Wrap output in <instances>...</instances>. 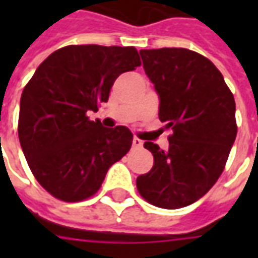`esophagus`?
Here are the masks:
<instances>
[{
    "label": "esophagus",
    "instance_id": "esophagus-1",
    "mask_svg": "<svg viewBox=\"0 0 258 258\" xmlns=\"http://www.w3.org/2000/svg\"><path fill=\"white\" fill-rule=\"evenodd\" d=\"M142 145H144L142 140H140V138L134 137V140H133V146H134V148H142Z\"/></svg>",
    "mask_w": 258,
    "mask_h": 258
}]
</instances>
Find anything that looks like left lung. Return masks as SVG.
<instances>
[{"mask_svg":"<svg viewBox=\"0 0 258 258\" xmlns=\"http://www.w3.org/2000/svg\"><path fill=\"white\" fill-rule=\"evenodd\" d=\"M140 55L160 99L159 118L173 134L167 151L144 144L153 167L137 178V188L151 205L181 209L207 194L225 167L238 131L235 99L220 70L200 53L160 48Z\"/></svg>","mask_w":258,"mask_h":258,"instance_id":"1","label":"left lung"}]
</instances>
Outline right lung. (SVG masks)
<instances>
[{
  "label": "right lung",
  "instance_id": "add662e5",
  "mask_svg": "<svg viewBox=\"0 0 258 258\" xmlns=\"http://www.w3.org/2000/svg\"><path fill=\"white\" fill-rule=\"evenodd\" d=\"M134 47L68 45L37 68L20 98L18 133L31 173L63 202L98 192L109 167L130 151L127 127L105 128L87 113L107 102L114 80L140 66Z\"/></svg>",
  "mask_w": 258,
  "mask_h": 258
}]
</instances>
